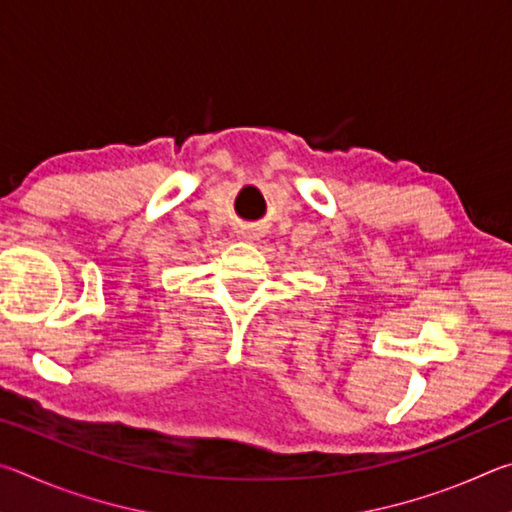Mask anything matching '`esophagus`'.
<instances>
[{"label": "esophagus", "mask_w": 512, "mask_h": 512, "mask_svg": "<svg viewBox=\"0 0 512 512\" xmlns=\"http://www.w3.org/2000/svg\"><path fill=\"white\" fill-rule=\"evenodd\" d=\"M244 237H246V239H255V232H253V230H248V232H246V235H244Z\"/></svg>", "instance_id": "1"}]
</instances>
